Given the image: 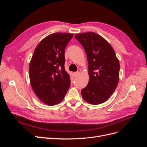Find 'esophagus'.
<instances>
[{
	"instance_id": "1",
	"label": "esophagus",
	"mask_w": 147,
	"mask_h": 147,
	"mask_svg": "<svg viewBox=\"0 0 147 147\" xmlns=\"http://www.w3.org/2000/svg\"><path fill=\"white\" fill-rule=\"evenodd\" d=\"M80 72H81V70H80V69H78V70L77 71V72H75L74 73V74H75V75H78L80 73Z\"/></svg>"
}]
</instances>
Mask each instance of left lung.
<instances>
[{
	"label": "left lung",
	"instance_id": "obj_1",
	"mask_svg": "<svg viewBox=\"0 0 147 147\" xmlns=\"http://www.w3.org/2000/svg\"><path fill=\"white\" fill-rule=\"evenodd\" d=\"M75 38L84 49L90 76L88 85L81 92L83 99L92 105L109 99L119 82V63L110 44L93 32L80 33Z\"/></svg>",
	"mask_w": 147,
	"mask_h": 147
}]
</instances>
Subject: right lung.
I'll return each mask as SVG.
<instances>
[{"label":"right lung","instance_id":"add662e5","mask_svg":"<svg viewBox=\"0 0 147 147\" xmlns=\"http://www.w3.org/2000/svg\"><path fill=\"white\" fill-rule=\"evenodd\" d=\"M74 34L48 35L35 48L29 64V78L35 94L44 104L54 105L63 100L70 86L64 68V51Z\"/></svg>","mask_w":147,"mask_h":147}]
</instances>
